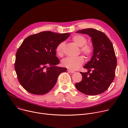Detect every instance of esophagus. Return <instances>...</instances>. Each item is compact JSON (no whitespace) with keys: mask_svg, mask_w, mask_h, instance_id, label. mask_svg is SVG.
Segmentation results:
<instances>
[{"mask_svg":"<svg viewBox=\"0 0 128 128\" xmlns=\"http://www.w3.org/2000/svg\"><path fill=\"white\" fill-rule=\"evenodd\" d=\"M67 71H68V72H69L70 73H71V74H74V72H75V71H74V70H70V69H68V70H67Z\"/></svg>","mask_w":128,"mask_h":128,"instance_id":"34e87169","label":"esophagus"}]
</instances>
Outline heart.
I'll return each instance as SVG.
<instances>
[{
  "mask_svg": "<svg viewBox=\"0 0 128 128\" xmlns=\"http://www.w3.org/2000/svg\"><path fill=\"white\" fill-rule=\"evenodd\" d=\"M72 41L76 45L80 48L81 52L87 58L90 57L93 52V48L89 44H86L87 39L84 36L82 35H76L73 36ZM65 46V42H60L56 48V52L57 55L59 57H62L63 54V49ZM84 58L80 56L76 58H67L62 61L63 66L70 69L75 70L78 69L84 63Z\"/></svg>",
  "mask_w": 128,
  "mask_h": 128,
  "instance_id": "heart-1",
  "label": "heart"
}]
</instances>
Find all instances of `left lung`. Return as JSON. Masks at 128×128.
I'll return each mask as SVG.
<instances>
[{
    "label": "left lung",
    "mask_w": 128,
    "mask_h": 128,
    "mask_svg": "<svg viewBox=\"0 0 128 128\" xmlns=\"http://www.w3.org/2000/svg\"><path fill=\"white\" fill-rule=\"evenodd\" d=\"M92 38L94 52L90 60L84 67L88 72H80L82 78L75 86L80 92L88 95H96L110 86L115 77L117 61L112 42L103 32L93 28L78 30ZM92 72L89 74L90 71Z\"/></svg>",
    "instance_id": "1"
}]
</instances>
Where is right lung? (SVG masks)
I'll list each match as a JSON object with an SVG mask.
<instances>
[{"mask_svg":"<svg viewBox=\"0 0 128 128\" xmlns=\"http://www.w3.org/2000/svg\"><path fill=\"white\" fill-rule=\"evenodd\" d=\"M69 36V33L44 31L25 39L17 50L14 69L18 80L27 92L35 95L48 93L59 74L66 71V68L56 66L60 63L56 48Z\"/></svg>","mask_w":128,"mask_h":128,"instance_id":"right-lung-1","label":"right lung"}]
</instances>
